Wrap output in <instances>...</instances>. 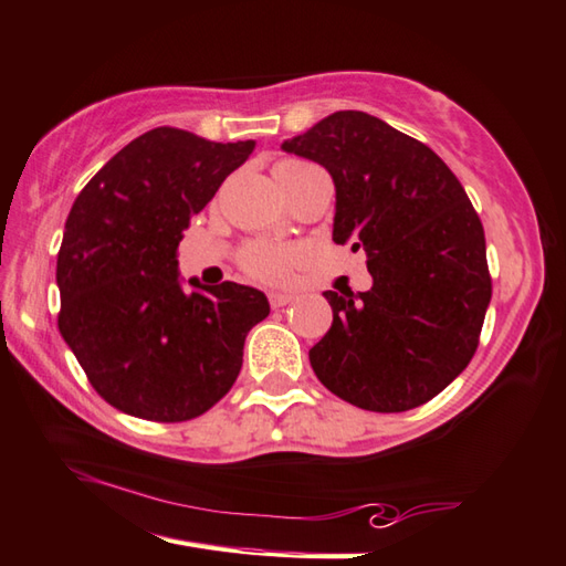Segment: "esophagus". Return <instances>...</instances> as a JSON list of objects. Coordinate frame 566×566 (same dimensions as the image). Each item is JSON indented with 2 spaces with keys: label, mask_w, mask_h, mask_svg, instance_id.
<instances>
[{
  "label": "esophagus",
  "mask_w": 566,
  "mask_h": 566,
  "mask_svg": "<svg viewBox=\"0 0 566 566\" xmlns=\"http://www.w3.org/2000/svg\"><path fill=\"white\" fill-rule=\"evenodd\" d=\"M292 302H294L292 294H284V292H272L270 294V304L274 306V310H280V306H286V304H292Z\"/></svg>",
  "instance_id": "obj_1"
}]
</instances>
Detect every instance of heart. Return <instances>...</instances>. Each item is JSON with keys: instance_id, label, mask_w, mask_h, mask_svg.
Returning a JSON list of instances; mask_svg holds the SVG:
<instances>
[{"instance_id": "obj_1", "label": "heart", "mask_w": 566, "mask_h": 566, "mask_svg": "<svg viewBox=\"0 0 566 566\" xmlns=\"http://www.w3.org/2000/svg\"><path fill=\"white\" fill-rule=\"evenodd\" d=\"M314 166H306L302 160H282L274 166L276 182L290 185L296 176H302ZM304 260V250L294 244H276V242H252L240 252L242 270L260 282H284L290 276L292 266Z\"/></svg>"}]
</instances>
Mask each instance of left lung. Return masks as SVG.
<instances>
[{
    "instance_id": "left-lung-1",
    "label": "left lung",
    "mask_w": 566,
    "mask_h": 566,
    "mask_svg": "<svg viewBox=\"0 0 566 566\" xmlns=\"http://www.w3.org/2000/svg\"><path fill=\"white\" fill-rule=\"evenodd\" d=\"M282 150L328 170L332 238L361 248L374 276L368 292H324L334 322L310 352L316 378L376 413L428 403L470 364L492 296L485 232L460 180L364 111H336Z\"/></svg>"
}]
</instances>
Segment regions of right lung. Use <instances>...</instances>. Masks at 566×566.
<instances>
[{
  "mask_svg": "<svg viewBox=\"0 0 566 566\" xmlns=\"http://www.w3.org/2000/svg\"><path fill=\"white\" fill-rule=\"evenodd\" d=\"M254 150L180 128H153L118 150L71 208L56 260L59 332L91 386L123 413L178 423L238 381L264 292L198 280L176 260L190 218Z\"/></svg>",
  "mask_w": 566,
  "mask_h": 566,
  "instance_id": "obj_1",
  "label": "right lung"
}]
</instances>
